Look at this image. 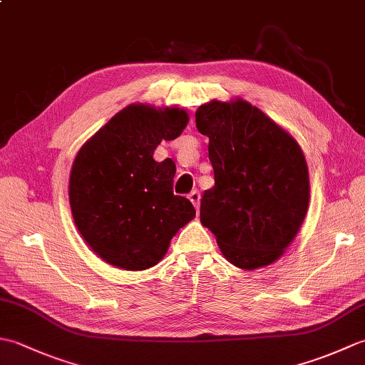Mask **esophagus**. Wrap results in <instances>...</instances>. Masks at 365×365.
Masks as SVG:
<instances>
[{
    "mask_svg": "<svg viewBox=\"0 0 365 365\" xmlns=\"http://www.w3.org/2000/svg\"><path fill=\"white\" fill-rule=\"evenodd\" d=\"M188 199L192 202V205L196 207V210L199 208V200H200V192L197 190H192L190 195H188Z\"/></svg>",
    "mask_w": 365,
    "mask_h": 365,
    "instance_id": "esophagus-1",
    "label": "esophagus"
}]
</instances>
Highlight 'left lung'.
<instances>
[{
  "label": "left lung",
  "mask_w": 365,
  "mask_h": 365,
  "mask_svg": "<svg viewBox=\"0 0 365 365\" xmlns=\"http://www.w3.org/2000/svg\"><path fill=\"white\" fill-rule=\"evenodd\" d=\"M215 187L200 199V222L230 263L243 269L281 257L309 205V173L297 141L245 100L202 105Z\"/></svg>",
  "instance_id": "obj_1"
}]
</instances>
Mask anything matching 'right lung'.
Returning <instances> with one entry per match:
<instances>
[{"label": "right lung", "mask_w": 365, "mask_h": 365, "mask_svg": "<svg viewBox=\"0 0 365 365\" xmlns=\"http://www.w3.org/2000/svg\"><path fill=\"white\" fill-rule=\"evenodd\" d=\"M188 114L178 108L130 105L84 144L73 161L68 197L92 251L122 269H147L165 257L177 230L196 216L173 191L175 165L155 161L166 139L180 136Z\"/></svg>", "instance_id": "right-lung-1"}]
</instances>
